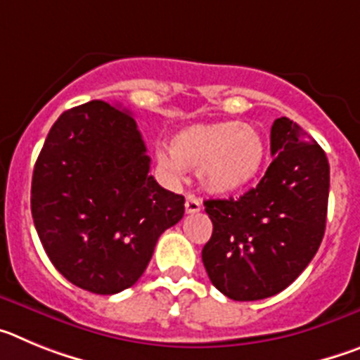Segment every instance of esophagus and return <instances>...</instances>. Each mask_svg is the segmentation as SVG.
Returning a JSON list of instances; mask_svg holds the SVG:
<instances>
[{
    "mask_svg": "<svg viewBox=\"0 0 360 360\" xmlns=\"http://www.w3.org/2000/svg\"><path fill=\"white\" fill-rule=\"evenodd\" d=\"M202 211V202L196 196L189 195L186 198V212L187 214H195V212Z\"/></svg>",
    "mask_w": 360,
    "mask_h": 360,
    "instance_id": "34e87169",
    "label": "esophagus"
}]
</instances>
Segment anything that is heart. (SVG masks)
Segmentation results:
<instances>
[{"mask_svg": "<svg viewBox=\"0 0 360 360\" xmlns=\"http://www.w3.org/2000/svg\"><path fill=\"white\" fill-rule=\"evenodd\" d=\"M266 155L265 136L254 124L221 120L174 133L167 153H160L158 160L174 176L182 171H198L203 189L229 196L256 182Z\"/></svg>", "mask_w": 360, "mask_h": 360, "instance_id": "1", "label": "heart"}]
</instances>
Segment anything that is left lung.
Wrapping results in <instances>:
<instances>
[{
	"label": "left lung",
	"instance_id": "8db88e82",
	"mask_svg": "<svg viewBox=\"0 0 360 360\" xmlns=\"http://www.w3.org/2000/svg\"><path fill=\"white\" fill-rule=\"evenodd\" d=\"M272 164L240 198L205 200L212 236L202 250L211 283L234 301H257L295 281L326 229L330 165L301 126L281 117L270 129Z\"/></svg>",
	"mask_w": 360,
	"mask_h": 360
}]
</instances>
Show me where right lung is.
<instances>
[{
    "label": "right lung",
    "mask_w": 360,
    "mask_h": 360,
    "mask_svg": "<svg viewBox=\"0 0 360 360\" xmlns=\"http://www.w3.org/2000/svg\"><path fill=\"white\" fill-rule=\"evenodd\" d=\"M151 158L128 110L91 101L65 111L32 174L30 207L46 256L70 283L110 295L135 285L182 195L149 174Z\"/></svg>",
    "instance_id": "1"
}]
</instances>
